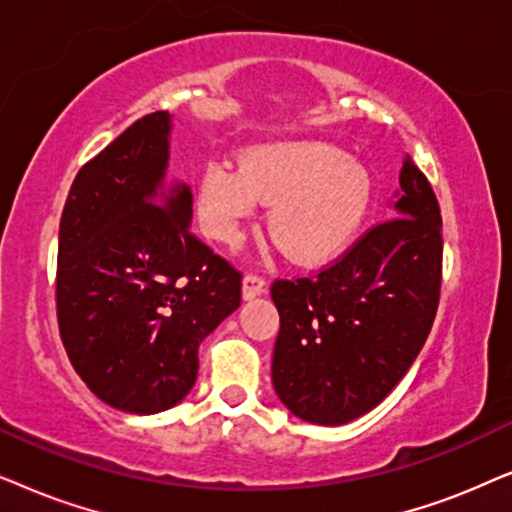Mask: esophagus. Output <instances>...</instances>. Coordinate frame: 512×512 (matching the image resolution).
<instances>
[{"instance_id":"esophagus-1","label":"esophagus","mask_w":512,"mask_h":512,"mask_svg":"<svg viewBox=\"0 0 512 512\" xmlns=\"http://www.w3.org/2000/svg\"><path fill=\"white\" fill-rule=\"evenodd\" d=\"M264 290H267V281H264L260 274H252V271H250V274L243 276V297L245 299L262 295Z\"/></svg>"}]
</instances>
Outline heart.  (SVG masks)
Instances as JSON below:
<instances>
[{
  "label": "heart",
  "instance_id": "obj_1",
  "mask_svg": "<svg viewBox=\"0 0 512 512\" xmlns=\"http://www.w3.org/2000/svg\"><path fill=\"white\" fill-rule=\"evenodd\" d=\"M260 203H274L271 234L295 262L318 264L349 245L372 206L363 163L327 142H278L250 149L241 168L210 161L199 182V222L217 243L241 241Z\"/></svg>",
  "mask_w": 512,
  "mask_h": 512
}]
</instances>
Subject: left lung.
Listing matches in <instances>:
<instances>
[{
  "mask_svg": "<svg viewBox=\"0 0 512 512\" xmlns=\"http://www.w3.org/2000/svg\"><path fill=\"white\" fill-rule=\"evenodd\" d=\"M395 217L313 276L271 285L281 330L271 377L295 417L339 426L377 407L431 332L442 283V217L407 156Z\"/></svg>",
  "mask_w": 512,
  "mask_h": 512,
  "instance_id": "1",
  "label": "left lung"
}]
</instances>
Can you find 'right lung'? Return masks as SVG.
Instances as JSON below:
<instances>
[{
    "label": "right lung",
    "instance_id": "obj_1",
    "mask_svg": "<svg viewBox=\"0 0 512 512\" xmlns=\"http://www.w3.org/2000/svg\"><path fill=\"white\" fill-rule=\"evenodd\" d=\"M168 133V112L128 126L81 166L60 217L67 358L102 403L133 414L185 398L203 337L241 304V271L189 229V187L163 182Z\"/></svg>",
    "mask_w": 512,
    "mask_h": 512
}]
</instances>
